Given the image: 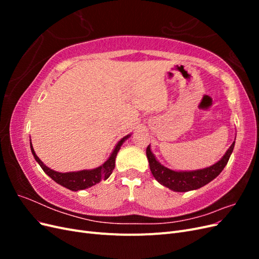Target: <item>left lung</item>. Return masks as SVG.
Masks as SVG:
<instances>
[{"label": "left lung", "mask_w": 259, "mask_h": 259, "mask_svg": "<svg viewBox=\"0 0 259 259\" xmlns=\"http://www.w3.org/2000/svg\"><path fill=\"white\" fill-rule=\"evenodd\" d=\"M233 148L234 142L223 155V158L213 165L194 170H175L164 166L163 164L156 160L155 155L151 151L150 145L147 147L146 154L150 170L153 177L156 179V182L168 188L171 191L187 192L199 189V188L207 185L221 174L229 161Z\"/></svg>", "instance_id": "obj_1"}]
</instances>
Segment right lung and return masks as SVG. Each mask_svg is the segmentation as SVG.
Here are the masks:
<instances>
[{"label":"right lung","instance_id":"obj_1","mask_svg":"<svg viewBox=\"0 0 259 259\" xmlns=\"http://www.w3.org/2000/svg\"><path fill=\"white\" fill-rule=\"evenodd\" d=\"M131 135L132 134L124 136L119 140V142H117V144L113 148V150L111 154L109 155L107 161L101 164L100 166L96 168H92V169L68 171V173H60V171H56L46 166L45 164L38 159V156L34 151L31 140H30V149H31V152H32L34 156L35 161L38 163V165L42 167V169L44 170V173L46 175H49L55 183H57L60 186L67 188V189L77 191V190L88 189V188H91L93 186H95L96 184L100 183L101 179H108L110 177V175L112 174V170L114 169V166H115L116 154L119 152L125 140L128 139Z\"/></svg>","mask_w":259,"mask_h":259}]
</instances>
